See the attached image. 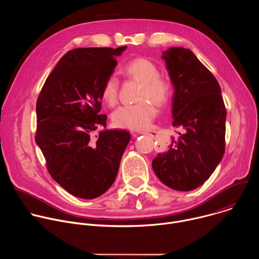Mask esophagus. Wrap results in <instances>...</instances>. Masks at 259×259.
Returning a JSON list of instances; mask_svg holds the SVG:
<instances>
[{
	"label": "esophagus",
	"mask_w": 259,
	"mask_h": 259,
	"mask_svg": "<svg viewBox=\"0 0 259 259\" xmlns=\"http://www.w3.org/2000/svg\"><path fill=\"white\" fill-rule=\"evenodd\" d=\"M141 134H145V135H151L154 138H157V132L155 131H143V132H139Z\"/></svg>",
	"instance_id": "esophagus-1"
}]
</instances>
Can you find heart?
Returning a JSON list of instances; mask_svg holds the SVG:
<instances>
[{
    "label": "heart",
    "mask_w": 259,
    "mask_h": 259,
    "mask_svg": "<svg viewBox=\"0 0 259 259\" xmlns=\"http://www.w3.org/2000/svg\"><path fill=\"white\" fill-rule=\"evenodd\" d=\"M121 72L127 78L141 82L138 100L134 104L123 105L113 114V122L119 128L141 131L149 128L155 120L158 109L153 103L164 104L171 93L169 79L159 72L158 66L145 57H136L129 60ZM101 98L109 106H115L119 100V81L115 76H109L101 88Z\"/></svg>",
    "instance_id": "heart-1"
}]
</instances>
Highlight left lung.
<instances>
[{
    "instance_id": "8db88e82",
    "label": "left lung",
    "mask_w": 259,
    "mask_h": 259,
    "mask_svg": "<svg viewBox=\"0 0 259 259\" xmlns=\"http://www.w3.org/2000/svg\"><path fill=\"white\" fill-rule=\"evenodd\" d=\"M163 58L174 86L172 124L180 132L152 166L167 187L189 192L202 186L224 157L227 109L217 80L190 49L172 47Z\"/></svg>"
}]
</instances>
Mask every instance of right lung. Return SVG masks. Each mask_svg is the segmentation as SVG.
Here are the masks:
<instances>
[{"label": "right lung", "instance_id": "add662e5", "mask_svg": "<svg viewBox=\"0 0 259 259\" xmlns=\"http://www.w3.org/2000/svg\"><path fill=\"white\" fill-rule=\"evenodd\" d=\"M119 48L68 51L48 76L36 100L35 142L52 178L72 196L94 199L114 183L130 141L125 130H102L101 88L117 65Z\"/></svg>", "mask_w": 259, "mask_h": 259}]
</instances>
